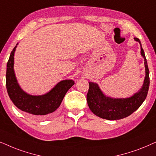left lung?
I'll use <instances>...</instances> for the list:
<instances>
[{
  "label": "left lung",
  "instance_id": "obj_1",
  "mask_svg": "<svg viewBox=\"0 0 156 156\" xmlns=\"http://www.w3.org/2000/svg\"><path fill=\"white\" fill-rule=\"evenodd\" d=\"M140 44V40L135 38ZM141 46V44H140ZM141 55L145 59V78L142 89L139 92L129 98L113 99L105 97L97 84L89 82L90 87L87 94V100L90 110L97 116L109 120H120L130 115L137 110L146 98L148 92L150 77L149 69L142 46Z\"/></svg>",
  "mask_w": 156,
  "mask_h": 156
}]
</instances>
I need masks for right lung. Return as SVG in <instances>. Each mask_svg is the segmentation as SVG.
Here are the masks:
<instances>
[{
	"label": "right lung",
	"mask_w": 156,
	"mask_h": 156,
	"mask_svg": "<svg viewBox=\"0 0 156 156\" xmlns=\"http://www.w3.org/2000/svg\"><path fill=\"white\" fill-rule=\"evenodd\" d=\"M16 48V46L11 51L7 63L5 83L10 99L18 108L36 118L51 116L56 113L67 91L74 85V81H62L44 95L33 96L26 94L19 87L14 74L13 56Z\"/></svg>",
	"instance_id": "add662e5"
}]
</instances>
